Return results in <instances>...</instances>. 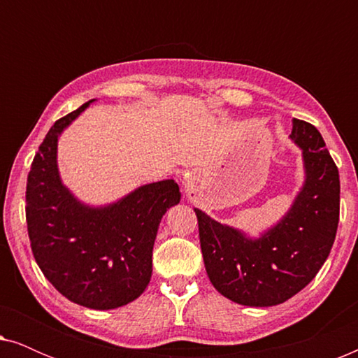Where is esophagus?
Segmentation results:
<instances>
[{"mask_svg": "<svg viewBox=\"0 0 358 358\" xmlns=\"http://www.w3.org/2000/svg\"><path fill=\"white\" fill-rule=\"evenodd\" d=\"M184 185H185V187H187V189L192 187V178H190V176H187V178L184 179Z\"/></svg>", "mask_w": 358, "mask_h": 358, "instance_id": "obj_1", "label": "esophagus"}]
</instances>
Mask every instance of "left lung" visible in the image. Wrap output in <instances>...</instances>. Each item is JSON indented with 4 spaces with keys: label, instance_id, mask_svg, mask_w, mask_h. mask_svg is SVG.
Instances as JSON below:
<instances>
[{
    "label": "left lung",
    "instance_id": "1",
    "mask_svg": "<svg viewBox=\"0 0 358 358\" xmlns=\"http://www.w3.org/2000/svg\"><path fill=\"white\" fill-rule=\"evenodd\" d=\"M288 138L301 151L303 184L290 208L257 236L200 208V248L212 285L238 305L275 306L303 290L329 256L339 223V171L316 127L293 119Z\"/></svg>",
    "mask_w": 358,
    "mask_h": 358
}]
</instances>
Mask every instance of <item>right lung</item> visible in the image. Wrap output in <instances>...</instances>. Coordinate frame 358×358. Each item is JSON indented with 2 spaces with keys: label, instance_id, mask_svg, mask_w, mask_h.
Returning <instances> with one entry per match:
<instances>
[{
  "label": "right lung",
  "instance_id": "obj_1",
  "mask_svg": "<svg viewBox=\"0 0 358 358\" xmlns=\"http://www.w3.org/2000/svg\"><path fill=\"white\" fill-rule=\"evenodd\" d=\"M96 99L55 122L27 176L31 248L47 280L90 310H115L138 298L153 272V246L163 215L180 202L174 179L143 184L110 203L83 202L58 169V140Z\"/></svg>",
  "mask_w": 358,
  "mask_h": 358
}]
</instances>
